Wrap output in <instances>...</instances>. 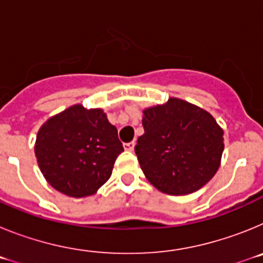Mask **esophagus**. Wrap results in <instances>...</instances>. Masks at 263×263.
Returning a JSON list of instances; mask_svg holds the SVG:
<instances>
[{"mask_svg": "<svg viewBox=\"0 0 263 263\" xmlns=\"http://www.w3.org/2000/svg\"><path fill=\"white\" fill-rule=\"evenodd\" d=\"M134 146H136V143H134V142L124 143V147H125V150H126V152H133Z\"/></svg>", "mask_w": 263, "mask_h": 263, "instance_id": "esophagus-1", "label": "esophagus"}]
</instances>
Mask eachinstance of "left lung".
<instances>
[{"mask_svg": "<svg viewBox=\"0 0 263 263\" xmlns=\"http://www.w3.org/2000/svg\"><path fill=\"white\" fill-rule=\"evenodd\" d=\"M142 113L145 133L134 150L148 182L174 196L204 187L217 173L224 152V130L213 116L176 97Z\"/></svg>", "mask_w": 263, "mask_h": 263, "instance_id": "1", "label": "left lung"}]
</instances>
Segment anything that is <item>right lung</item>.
I'll return each mask as SVG.
<instances>
[{
  "label": "right lung",
  "mask_w": 263,
  "mask_h": 263,
  "mask_svg": "<svg viewBox=\"0 0 263 263\" xmlns=\"http://www.w3.org/2000/svg\"><path fill=\"white\" fill-rule=\"evenodd\" d=\"M34 152L51 187L67 196L87 197L108 182L124 147L103 109L75 104L39 127Z\"/></svg>",
  "instance_id": "right-lung-1"
}]
</instances>
